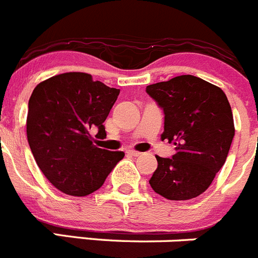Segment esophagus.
<instances>
[{
	"instance_id": "obj_1",
	"label": "esophagus",
	"mask_w": 258,
	"mask_h": 258,
	"mask_svg": "<svg viewBox=\"0 0 258 258\" xmlns=\"http://www.w3.org/2000/svg\"><path fill=\"white\" fill-rule=\"evenodd\" d=\"M126 153L129 154V156H133V157L141 156V152H137V151H127Z\"/></svg>"
}]
</instances>
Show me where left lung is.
<instances>
[{
  "label": "left lung",
  "mask_w": 258,
  "mask_h": 258,
  "mask_svg": "<svg viewBox=\"0 0 258 258\" xmlns=\"http://www.w3.org/2000/svg\"><path fill=\"white\" fill-rule=\"evenodd\" d=\"M146 91L163 109L162 139L176 146L172 158L156 156L152 188L168 200L201 195L223 167L234 137L227 96L218 86L191 75L149 85Z\"/></svg>",
  "instance_id": "8db88e82"
}]
</instances>
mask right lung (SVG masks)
I'll return each instance as SVG.
<instances>
[{
  "label": "right lung",
  "mask_w": 258,
  "mask_h": 258,
  "mask_svg": "<svg viewBox=\"0 0 258 258\" xmlns=\"http://www.w3.org/2000/svg\"><path fill=\"white\" fill-rule=\"evenodd\" d=\"M120 90L92 76L68 72L34 88L26 134L33 156L49 182L62 192L86 196L99 190L124 152L95 146L91 131L106 134L104 121Z\"/></svg>",
  "instance_id": "right-lung-1"
}]
</instances>
